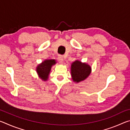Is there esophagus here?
<instances>
[{
	"instance_id": "esophagus-1",
	"label": "esophagus",
	"mask_w": 130,
	"mask_h": 130,
	"mask_svg": "<svg viewBox=\"0 0 130 130\" xmlns=\"http://www.w3.org/2000/svg\"><path fill=\"white\" fill-rule=\"evenodd\" d=\"M58 61H60V63H62L63 62V57L62 56H60L58 57Z\"/></svg>"
}]
</instances>
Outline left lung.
<instances>
[{"instance_id":"1","label":"left lung","mask_w":130,"mask_h":130,"mask_svg":"<svg viewBox=\"0 0 130 130\" xmlns=\"http://www.w3.org/2000/svg\"><path fill=\"white\" fill-rule=\"evenodd\" d=\"M91 71L90 66L85 63L76 61L71 66V74L72 79L75 82L78 83L85 80L89 75Z\"/></svg>"}]
</instances>
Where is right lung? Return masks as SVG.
<instances>
[{
    "label": "right lung",
    "mask_w": 130,
    "mask_h": 130,
    "mask_svg": "<svg viewBox=\"0 0 130 130\" xmlns=\"http://www.w3.org/2000/svg\"><path fill=\"white\" fill-rule=\"evenodd\" d=\"M56 63L54 60H47L39 64L37 69V72L41 78L46 81L48 78L52 66Z\"/></svg>",
    "instance_id": "1"
}]
</instances>
